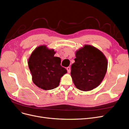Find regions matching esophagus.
<instances>
[{"mask_svg":"<svg viewBox=\"0 0 129 129\" xmlns=\"http://www.w3.org/2000/svg\"><path fill=\"white\" fill-rule=\"evenodd\" d=\"M67 71H68V73H71V68H70L69 67H67Z\"/></svg>","mask_w":129,"mask_h":129,"instance_id":"obj_1","label":"esophagus"}]
</instances>
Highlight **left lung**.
<instances>
[{
    "label": "left lung",
    "instance_id": "1",
    "mask_svg": "<svg viewBox=\"0 0 129 129\" xmlns=\"http://www.w3.org/2000/svg\"><path fill=\"white\" fill-rule=\"evenodd\" d=\"M75 56L71 73L75 87L84 91L98 87L108 68V60L104 54L95 47L85 45L77 50Z\"/></svg>",
    "mask_w": 129,
    "mask_h": 129
}]
</instances>
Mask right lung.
Here are the masks:
<instances>
[{
    "label": "right lung",
    "instance_id": "obj_1",
    "mask_svg": "<svg viewBox=\"0 0 129 129\" xmlns=\"http://www.w3.org/2000/svg\"><path fill=\"white\" fill-rule=\"evenodd\" d=\"M55 53L53 49L42 45L33 50L28 60L33 83L46 90L57 87L61 77L67 73L61 66V58L54 56Z\"/></svg>",
    "mask_w": 129,
    "mask_h": 129
}]
</instances>
